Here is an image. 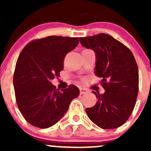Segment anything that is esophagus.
<instances>
[{"mask_svg": "<svg viewBox=\"0 0 151 151\" xmlns=\"http://www.w3.org/2000/svg\"><path fill=\"white\" fill-rule=\"evenodd\" d=\"M79 91H80V94H85V93H87V92H88L87 89L82 88H81L79 89Z\"/></svg>", "mask_w": 151, "mask_h": 151, "instance_id": "esophagus-1", "label": "esophagus"}]
</instances>
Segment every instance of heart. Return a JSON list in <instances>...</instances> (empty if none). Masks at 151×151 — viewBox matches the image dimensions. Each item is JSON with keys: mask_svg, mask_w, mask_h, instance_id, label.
Segmentation results:
<instances>
[{"mask_svg": "<svg viewBox=\"0 0 151 151\" xmlns=\"http://www.w3.org/2000/svg\"><path fill=\"white\" fill-rule=\"evenodd\" d=\"M82 80H83V81H84V80H85V78H82Z\"/></svg>", "mask_w": 151, "mask_h": 151, "instance_id": "heart-1", "label": "heart"}]
</instances>
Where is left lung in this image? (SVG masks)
<instances>
[{
  "instance_id": "1",
  "label": "left lung",
  "mask_w": 151,
  "mask_h": 151,
  "mask_svg": "<svg viewBox=\"0 0 151 151\" xmlns=\"http://www.w3.org/2000/svg\"><path fill=\"white\" fill-rule=\"evenodd\" d=\"M79 41L95 52L94 73L105 90L102 94L93 91L97 102L85 110L88 116L101 129L119 127L130 117L138 97L139 77L134 55L120 41L104 33Z\"/></svg>"
}]
</instances>
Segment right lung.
<instances>
[{
    "instance_id": "obj_1",
    "label": "right lung",
    "mask_w": 151,
    "mask_h": 151,
    "mask_svg": "<svg viewBox=\"0 0 151 151\" xmlns=\"http://www.w3.org/2000/svg\"><path fill=\"white\" fill-rule=\"evenodd\" d=\"M78 44V38L47 36L29 42L19 55L13 74L16 101L25 119L33 126L54 125L79 95L76 85L60 91L50 82L60 76L66 54Z\"/></svg>"
}]
</instances>
